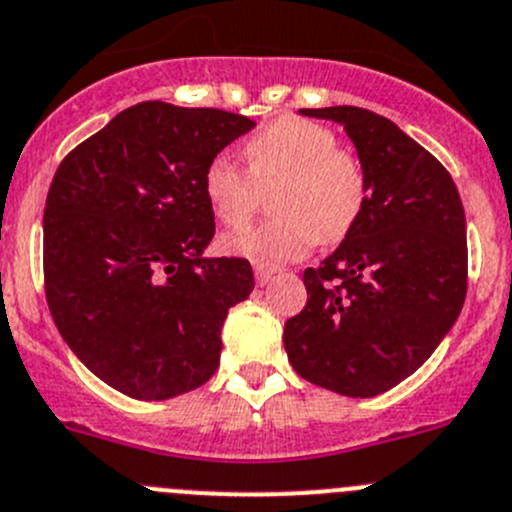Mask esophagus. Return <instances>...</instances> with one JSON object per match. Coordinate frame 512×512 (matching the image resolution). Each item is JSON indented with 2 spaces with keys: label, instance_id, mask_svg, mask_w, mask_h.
<instances>
[{
  "label": "esophagus",
  "instance_id": "1",
  "mask_svg": "<svg viewBox=\"0 0 512 512\" xmlns=\"http://www.w3.org/2000/svg\"><path fill=\"white\" fill-rule=\"evenodd\" d=\"M272 275H275V270H267V267H255V277H257V285L265 287L267 282L272 280Z\"/></svg>",
  "mask_w": 512,
  "mask_h": 512
}]
</instances>
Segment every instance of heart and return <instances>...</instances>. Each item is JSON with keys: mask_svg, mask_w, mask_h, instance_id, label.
<instances>
[{"mask_svg": "<svg viewBox=\"0 0 512 512\" xmlns=\"http://www.w3.org/2000/svg\"><path fill=\"white\" fill-rule=\"evenodd\" d=\"M245 167L215 157L205 170V195L217 220L242 227L252 220L260 187L280 185L272 212L260 227L222 237V250L260 267L305 255L317 240L335 242L350 232L365 205L367 185L360 162L337 147L322 124L280 117L245 145Z\"/></svg>", "mask_w": 512, "mask_h": 512, "instance_id": "b5f03b06", "label": "heart"}]
</instances>
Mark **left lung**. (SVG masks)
<instances>
[{"label":"left lung","mask_w":512,"mask_h":512,"mask_svg":"<svg viewBox=\"0 0 512 512\" xmlns=\"http://www.w3.org/2000/svg\"><path fill=\"white\" fill-rule=\"evenodd\" d=\"M300 114L347 132L367 195L340 247L302 275L307 305L282 342L307 382L372 398L413 375L463 310V202L448 170L388 117L360 107Z\"/></svg>","instance_id":"1"}]
</instances>
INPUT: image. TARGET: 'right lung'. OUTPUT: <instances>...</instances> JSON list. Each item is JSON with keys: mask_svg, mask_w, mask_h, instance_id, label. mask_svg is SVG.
Returning <instances> with one entry per match:
<instances>
[{"mask_svg": "<svg viewBox=\"0 0 512 512\" xmlns=\"http://www.w3.org/2000/svg\"><path fill=\"white\" fill-rule=\"evenodd\" d=\"M252 127L225 109L140 102L59 165L44 207L47 305L109 388L170 400L215 375L227 312L255 277L247 260L205 255V170Z\"/></svg>", "mask_w": 512, "mask_h": 512, "instance_id": "add662e5", "label": "right lung"}]
</instances>
